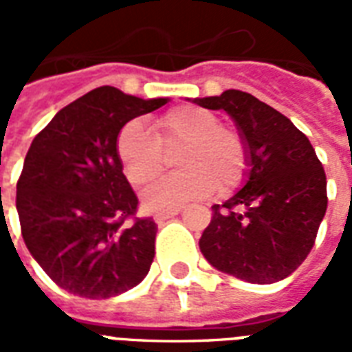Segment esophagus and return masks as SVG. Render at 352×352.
Masks as SVG:
<instances>
[{"instance_id":"obj_1","label":"esophagus","mask_w":352,"mask_h":352,"mask_svg":"<svg viewBox=\"0 0 352 352\" xmlns=\"http://www.w3.org/2000/svg\"><path fill=\"white\" fill-rule=\"evenodd\" d=\"M179 207H175V209H168V211H158V213L154 214V221L158 222H164V221H168V219H171V217H175V214H179Z\"/></svg>"}]
</instances>
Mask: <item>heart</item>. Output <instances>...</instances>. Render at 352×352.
<instances>
[{
  "label": "heart",
  "mask_w": 352,
  "mask_h": 352,
  "mask_svg": "<svg viewBox=\"0 0 352 352\" xmlns=\"http://www.w3.org/2000/svg\"><path fill=\"white\" fill-rule=\"evenodd\" d=\"M181 171L143 196L151 209H171L211 192L226 196L245 183L251 169V148L236 126L221 124L204 107L169 109L153 120V133L128 122L116 135V156L133 186H146L166 171V154L175 153Z\"/></svg>",
  "instance_id": "obj_1"
}]
</instances>
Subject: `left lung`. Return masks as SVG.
I'll return each instance as SVG.
<instances>
[{
    "label": "left lung",
    "instance_id": "1",
    "mask_svg": "<svg viewBox=\"0 0 352 352\" xmlns=\"http://www.w3.org/2000/svg\"><path fill=\"white\" fill-rule=\"evenodd\" d=\"M194 103L224 109L251 148L249 181L211 207L199 249L217 270L249 283L285 279L307 258L328 206L315 148L287 116L251 94L226 90Z\"/></svg>",
    "mask_w": 352,
    "mask_h": 352
}]
</instances>
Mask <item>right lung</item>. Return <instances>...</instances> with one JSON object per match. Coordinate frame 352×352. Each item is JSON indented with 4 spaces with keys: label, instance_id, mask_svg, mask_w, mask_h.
<instances>
[{
    "label": "right lung",
    "instance_id": "obj_1",
    "mask_svg": "<svg viewBox=\"0 0 352 352\" xmlns=\"http://www.w3.org/2000/svg\"><path fill=\"white\" fill-rule=\"evenodd\" d=\"M166 103L96 88L32 141L16 183L20 232L43 272L67 292L105 300L151 270L158 228L151 217H135L139 199L116 156V135Z\"/></svg>",
    "mask_w": 352,
    "mask_h": 352
}]
</instances>
